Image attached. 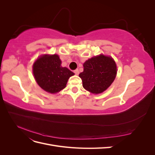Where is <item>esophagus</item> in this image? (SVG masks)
<instances>
[{"mask_svg":"<svg viewBox=\"0 0 155 155\" xmlns=\"http://www.w3.org/2000/svg\"><path fill=\"white\" fill-rule=\"evenodd\" d=\"M74 72L75 73V74L76 75H79V70L78 69H76L74 71Z\"/></svg>","mask_w":155,"mask_h":155,"instance_id":"obj_1","label":"esophagus"}]
</instances>
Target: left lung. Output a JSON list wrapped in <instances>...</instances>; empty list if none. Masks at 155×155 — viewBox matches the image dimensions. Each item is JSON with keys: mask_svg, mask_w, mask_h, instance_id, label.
<instances>
[{"mask_svg": "<svg viewBox=\"0 0 155 155\" xmlns=\"http://www.w3.org/2000/svg\"><path fill=\"white\" fill-rule=\"evenodd\" d=\"M83 67V72L79 76L83 88L93 94L105 91L114 81L117 73L113 59L102 54L86 61Z\"/></svg>", "mask_w": 155, "mask_h": 155, "instance_id": "obj_1", "label": "left lung"}]
</instances>
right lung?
<instances>
[{"mask_svg":"<svg viewBox=\"0 0 155 155\" xmlns=\"http://www.w3.org/2000/svg\"><path fill=\"white\" fill-rule=\"evenodd\" d=\"M61 64V61L57 54L44 55L34 63L33 74L37 84L45 91L59 92L66 87L68 79L74 75Z\"/></svg>","mask_w":155,"mask_h":155,"instance_id":"obj_1","label":"right lung"}]
</instances>
